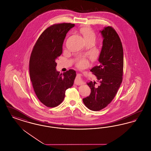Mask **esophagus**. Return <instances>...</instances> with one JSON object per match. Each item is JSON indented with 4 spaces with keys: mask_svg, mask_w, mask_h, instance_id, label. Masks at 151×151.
I'll use <instances>...</instances> for the list:
<instances>
[{
    "mask_svg": "<svg viewBox=\"0 0 151 151\" xmlns=\"http://www.w3.org/2000/svg\"><path fill=\"white\" fill-rule=\"evenodd\" d=\"M75 84L76 85L80 86V85H82L84 84L83 81L81 79V76L80 74H78L76 76V78L75 79Z\"/></svg>",
    "mask_w": 151,
    "mask_h": 151,
    "instance_id": "34e87169",
    "label": "esophagus"
}]
</instances>
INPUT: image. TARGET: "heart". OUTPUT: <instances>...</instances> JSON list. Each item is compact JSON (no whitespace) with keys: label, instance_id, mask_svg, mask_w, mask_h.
I'll use <instances>...</instances> for the list:
<instances>
[{"label":"heart","instance_id":"b5f03b06","mask_svg":"<svg viewBox=\"0 0 151 151\" xmlns=\"http://www.w3.org/2000/svg\"><path fill=\"white\" fill-rule=\"evenodd\" d=\"M81 32H82V34L84 36L85 40L91 38V37L95 38L94 33L91 29H89L88 28H85L81 29ZM87 64H88V62L86 61V60L83 59L79 62L78 64V65L80 67H84L86 66Z\"/></svg>","mask_w":151,"mask_h":151}]
</instances>
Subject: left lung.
I'll use <instances>...</instances> for the list:
<instances>
[{
	"instance_id": "obj_1",
	"label": "left lung",
	"mask_w": 151,
	"mask_h": 151,
	"mask_svg": "<svg viewBox=\"0 0 151 151\" xmlns=\"http://www.w3.org/2000/svg\"><path fill=\"white\" fill-rule=\"evenodd\" d=\"M100 32L103 38L100 63L91 70L100 84L87 82L91 93L83 99L84 105L93 111L106 107L113 100L122 83L123 70V50L118 35L111 27H104Z\"/></svg>"
}]
</instances>
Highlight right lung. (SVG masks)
<instances>
[{"label":"right lung","instance_id":"obj_1","mask_svg":"<svg viewBox=\"0 0 151 151\" xmlns=\"http://www.w3.org/2000/svg\"><path fill=\"white\" fill-rule=\"evenodd\" d=\"M75 27L71 23L51 25L37 40L29 60L30 78L37 97L43 105L54 108L62 102L65 91L73 86L76 71L60 74L56 60L62 53L67 32Z\"/></svg>","mask_w":151,"mask_h":151}]
</instances>
